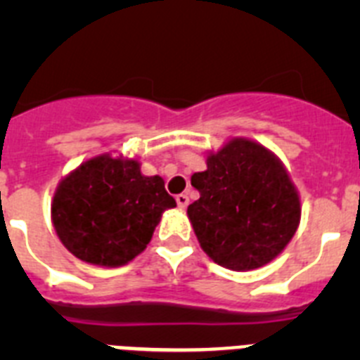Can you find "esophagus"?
Wrapping results in <instances>:
<instances>
[{
  "label": "esophagus",
  "mask_w": 360,
  "mask_h": 360,
  "mask_svg": "<svg viewBox=\"0 0 360 360\" xmlns=\"http://www.w3.org/2000/svg\"><path fill=\"white\" fill-rule=\"evenodd\" d=\"M176 203H178V207H180V209H186L187 205H189V196L184 195V193H182V195H178L176 196Z\"/></svg>",
  "instance_id": "34e87169"
}]
</instances>
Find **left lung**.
I'll use <instances>...</instances> for the list:
<instances>
[{
    "label": "left lung",
    "mask_w": 360,
    "mask_h": 360,
    "mask_svg": "<svg viewBox=\"0 0 360 360\" xmlns=\"http://www.w3.org/2000/svg\"><path fill=\"white\" fill-rule=\"evenodd\" d=\"M191 176L200 198L187 207L200 247L225 269L254 270L285 250L301 221L287 167L263 144L232 136Z\"/></svg>",
    "instance_id": "8db88e82"
}]
</instances>
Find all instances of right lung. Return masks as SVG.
Listing matches in <instances>:
<instances>
[{"mask_svg": "<svg viewBox=\"0 0 360 360\" xmlns=\"http://www.w3.org/2000/svg\"><path fill=\"white\" fill-rule=\"evenodd\" d=\"M173 207L164 178L142 174L139 158L103 153L59 182L52 224L77 259L115 269L148 247L164 211Z\"/></svg>", "mask_w": 360, "mask_h": 360, "instance_id": "right-lung-1", "label": "right lung"}]
</instances>
